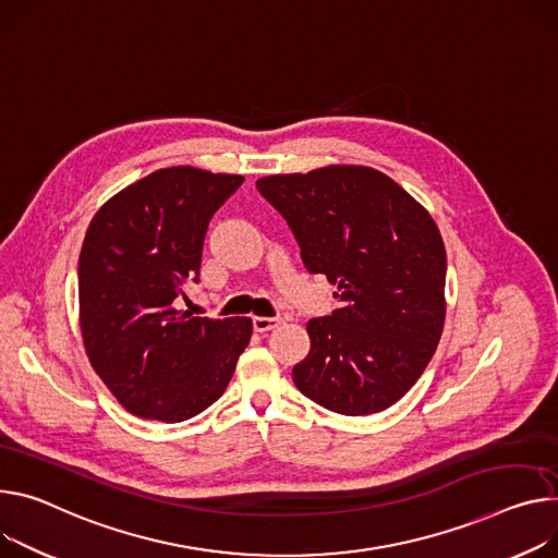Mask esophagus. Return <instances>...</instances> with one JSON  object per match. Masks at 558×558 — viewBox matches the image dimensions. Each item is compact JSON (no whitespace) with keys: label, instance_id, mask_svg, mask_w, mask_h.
<instances>
[{"label":"esophagus","instance_id":"34e87169","mask_svg":"<svg viewBox=\"0 0 558 558\" xmlns=\"http://www.w3.org/2000/svg\"><path fill=\"white\" fill-rule=\"evenodd\" d=\"M278 325H280V320H278V318H265V316L253 318V329L260 331V333H267V331L276 329Z\"/></svg>","mask_w":558,"mask_h":558}]
</instances>
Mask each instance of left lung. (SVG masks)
Here are the masks:
<instances>
[{
  "instance_id": "obj_1",
  "label": "left lung",
  "mask_w": 558,
  "mask_h": 558,
  "mask_svg": "<svg viewBox=\"0 0 558 558\" xmlns=\"http://www.w3.org/2000/svg\"><path fill=\"white\" fill-rule=\"evenodd\" d=\"M256 186L287 220L307 271L327 276L340 302L307 323L312 349L293 367L295 387L344 416L391 408L429 365L445 325L436 222L369 167L267 175Z\"/></svg>"
}]
</instances>
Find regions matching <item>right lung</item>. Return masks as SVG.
I'll return each instance as SVG.
<instances>
[{"label":"right lung","instance_id":"right-lung-1","mask_svg":"<svg viewBox=\"0 0 558 558\" xmlns=\"http://www.w3.org/2000/svg\"><path fill=\"white\" fill-rule=\"evenodd\" d=\"M242 175L171 167L105 202L80 253V327L86 356L122 408L180 423L227 389L251 340L248 318H193L173 302L197 282L214 214Z\"/></svg>","mask_w":558,"mask_h":558}]
</instances>
